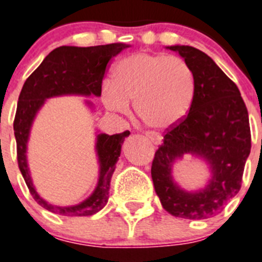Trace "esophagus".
Returning <instances> with one entry per match:
<instances>
[{
    "label": "esophagus",
    "mask_w": 262,
    "mask_h": 262,
    "mask_svg": "<svg viewBox=\"0 0 262 262\" xmlns=\"http://www.w3.org/2000/svg\"><path fill=\"white\" fill-rule=\"evenodd\" d=\"M146 136H148V139L154 144V145H159V144L162 143V136L158 135V134L146 133Z\"/></svg>",
    "instance_id": "1"
}]
</instances>
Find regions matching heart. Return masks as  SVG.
<instances>
[{
	"label": "heart",
	"instance_id": "1",
	"mask_svg": "<svg viewBox=\"0 0 262 262\" xmlns=\"http://www.w3.org/2000/svg\"><path fill=\"white\" fill-rule=\"evenodd\" d=\"M195 96V78L189 64L178 56L136 52L114 68L113 82L101 89L106 109L128 114L135 101L139 118L151 128H170L190 111Z\"/></svg>",
	"mask_w": 262,
	"mask_h": 262
}]
</instances>
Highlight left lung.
Here are the masks:
<instances>
[{"label":"left lung","instance_id":"left-lung-1","mask_svg":"<svg viewBox=\"0 0 262 262\" xmlns=\"http://www.w3.org/2000/svg\"><path fill=\"white\" fill-rule=\"evenodd\" d=\"M189 64L195 96L188 116L167 129L151 163L154 189L172 216L202 220L217 215L241 189L251 151L248 112L236 84L217 64L191 46H168ZM185 154L203 159L211 179L203 189L188 192L172 176L173 164Z\"/></svg>","mask_w":262,"mask_h":262}]
</instances>
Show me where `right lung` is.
I'll return each mask as SVG.
<instances>
[{
  "label": "right lung",
  "mask_w": 262,
  "mask_h": 262,
  "mask_svg": "<svg viewBox=\"0 0 262 262\" xmlns=\"http://www.w3.org/2000/svg\"><path fill=\"white\" fill-rule=\"evenodd\" d=\"M127 47L129 46L126 43L91 47L60 46L47 55L41 66L27 78L21 89L14 119L17 164L34 201L50 212L61 216H91L105 206L112 175L121 156L122 144L124 138L129 135V131L111 136L98 134L95 149L99 161V181L95 190L76 206L59 207L42 199L32 183L27 161V144L34 118L46 103V99L63 95L100 96L106 66L113 56ZM86 104L92 108L91 101L86 100Z\"/></svg>",
  "instance_id": "right-lung-1"
}]
</instances>
